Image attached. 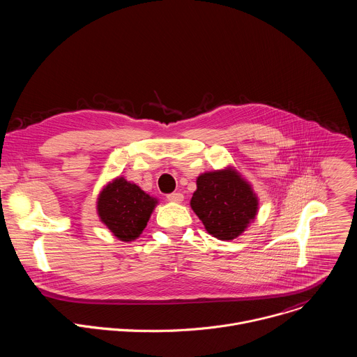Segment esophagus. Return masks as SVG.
<instances>
[{
    "mask_svg": "<svg viewBox=\"0 0 357 357\" xmlns=\"http://www.w3.org/2000/svg\"><path fill=\"white\" fill-rule=\"evenodd\" d=\"M167 197L169 202H174V203H182V200H183V195L179 192H174V193L168 195Z\"/></svg>",
    "mask_w": 357,
    "mask_h": 357,
    "instance_id": "34e87169",
    "label": "esophagus"
}]
</instances>
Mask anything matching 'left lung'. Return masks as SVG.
Segmentation results:
<instances>
[{"mask_svg":"<svg viewBox=\"0 0 357 357\" xmlns=\"http://www.w3.org/2000/svg\"><path fill=\"white\" fill-rule=\"evenodd\" d=\"M190 208L211 236L229 241L256 219L259 196L236 167L229 165L197 176Z\"/></svg>","mask_w":357,"mask_h":357,"instance_id":"obj_1","label":"left lung"}]
</instances>
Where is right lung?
I'll return each instance as SVG.
<instances>
[{
  "instance_id": "obj_1",
  "label": "right lung",
  "mask_w": 357,
  "mask_h": 357,
  "mask_svg": "<svg viewBox=\"0 0 357 357\" xmlns=\"http://www.w3.org/2000/svg\"><path fill=\"white\" fill-rule=\"evenodd\" d=\"M157 205V197L124 176H117L101 188L96 211L100 222L114 237L128 243L139 237Z\"/></svg>"
}]
</instances>
